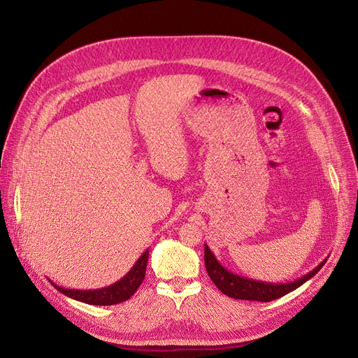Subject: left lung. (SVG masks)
<instances>
[{
    "mask_svg": "<svg viewBox=\"0 0 358 358\" xmlns=\"http://www.w3.org/2000/svg\"><path fill=\"white\" fill-rule=\"evenodd\" d=\"M327 258L317 264L308 274L299 277L297 280L289 281V283H270V281H259L254 278H248L243 275H238L228 268H224L217 258L213 255L210 248L204 243V266L208 270L209 277L215 283V286L229 297L241 299V300H257V302H271L274 299L285 296L297 287L306 283L319 270L324 267Z\"/></svg>",
    "mask_w": 358,
    "mask_h": 358,
    "instance_id": "obj_1",
    "label": "left lung"
}]
</instances>
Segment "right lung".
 Instances as JSON below:
<instances>
[{"mask_svg":"<svg viewBox=\"0 0 358 358\" xmlns=\"http://www.w3.org/2000/svg\"><path fill=\"white\" fill-rule=\"evenodd\" d=\"M148 257L149 251L146 250L138 261L129 270L126 275H123L116 283H113L107 287L96 289V290H75V289H64L58 285H55L52 280H49L52 286L59 290L62 294L80 300L83 303L88 305H97V306H111L124 302V300L130 299L134 293L138 290V287L142 285L146 273V264H148Z\"/></svg>","mask_w":358,"mask_h":358,"instance_id":"right-lung-1","label":"right lung"}]
</instances>
